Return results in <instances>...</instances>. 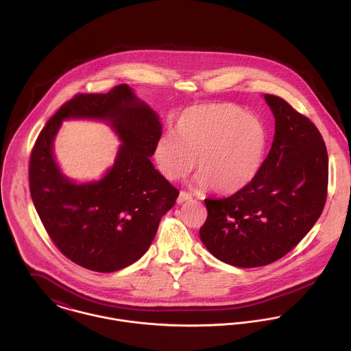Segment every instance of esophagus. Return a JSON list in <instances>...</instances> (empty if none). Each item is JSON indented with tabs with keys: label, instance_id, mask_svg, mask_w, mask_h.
Segmentation results:
<instances>
[{
	"label": "esophagus",
	"instance_id": "1",
	"mask_svg": "<svg viewBox=\"0 0 351 351\" xmlns=\"http://www.w3.org/2000/svg\"><path fill=\"white\" fill-rule=\"evenodd\" d=\"M191 199H192V195H191L189 192H185V191H182V192L180 193L178 199H177V202H178V204H182V202L191 200Z\"/></svg>",
	"mask_w": 351,
	"mask_h": 351
}]
</instances>
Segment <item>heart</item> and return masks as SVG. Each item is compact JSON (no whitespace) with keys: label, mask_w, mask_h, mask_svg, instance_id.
<instances>
[{"label":"heart","mask_w":351,"mask_h":351,"mask_svg":"<svg viewBox=\"0 0 351 351\" xmlns=\"http://www.w3.org/2000/svg\"><path fill=\"white\" fill-rule=\"evenodd\" d=\"M269 147V131L255 114L235 104H202L185 109L173 136H162L154 151L159 171L170 181L196 166V184L223 195L237 193L258 177Z\"/></svg>","instance_id":"heart-1"}]
</instances>
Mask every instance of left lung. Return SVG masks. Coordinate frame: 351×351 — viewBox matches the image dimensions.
<instances>
[{"instance_id": "8db88e82", "label": "left lung", "mask_w": 351, "mask_h": 351, "mask_svg": "<svg viewBox=\"0 0 351 351\" xmlns=\"http://www.w3.org/2000/svg\"><path fill=\"white\" fill-rule=\"evenodd\" d=\"M276 134L263 167L230 197L205 199L201 242L221 262L265 266L292 250L320 217L327 200L328 154L316 125L287 101L265 95Z\"/></svg>"}]
</instances>
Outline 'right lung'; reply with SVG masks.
Here are the masks:
<instances>
[{"instance_id": "1", "label": "right lung", "mask_w": 351, "mask_h": 351, "mask_svg": "<svg viewBox=\"0 0 351 351\" xmlns=\"http://www.w3.org/2000/svg\"><path fill=\"white\" fill-rule=\"evenodd\" d=\"M70 117L108 119L123 145L99 183L74 184L53 160L51 142ZM162 125L121 84L106 95H75L40 131L29 158V192L53 245L74 263L112 273L138 261L180 192L151 163Z\"/></svg>"}]
</instances>
